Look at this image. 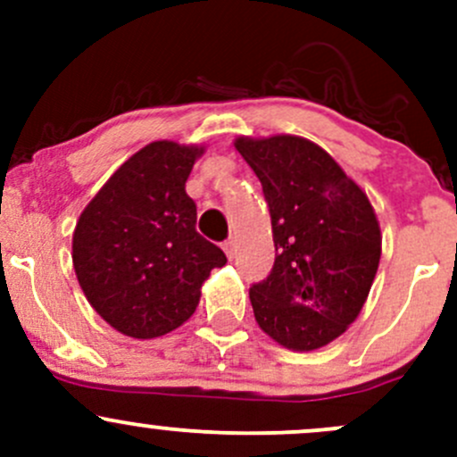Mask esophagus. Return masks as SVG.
Segmentation results:
<instances>
[{"label":"esophagus","instance_id":"34e87169","mask_svg":"<svg viewBox=\"0 0 457 457\" xmlns=\"http://www.w3.org/2000/svg\"><path fill=\"white\" fill-rule=\"evenodd\" d=\"M223 252H225V256H228L229 261H232L234 254H237V245H234V241H225L223 243Z\"/></svg>","mask_w":457,"mask_h":457}]
</instances>
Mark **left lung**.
<instances>
[{"mask_svg":"<svg viewBox=\"0 0 457 457\" xmlns=\"http://www.w3.org/2000/svg\"><path fill=\"white\" fill-rule=\"evenodd\" d=\"M262 186L276 261L250 289L262 331L292 352H314L347 331L365 305L382 254L370 199L329 152L294 135L238 137Z\"/></svg>","mask_w":457,"mask_h":457,"instance_id":"obj_1","label":"left lung"}]
</instances>
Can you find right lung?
<instances>
[{"label": "right lung", "mask_w": 457, "mask_h": 457, "mask_svg": "<svg viewBox=\"0 0 457 457\" xmlns=\"http://www.w3.org/2000/svg\"><path fill=\"white\" fill-rule=\"evenodd\" d=\"M205 145L152 141L119 165L72 234L87 303L112 329L150 340L181 327L223 250L196 232L186 181Z\"/></svg>", "instance_id": "right-lung-1"}]
</instances>
